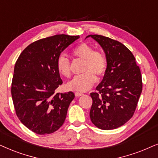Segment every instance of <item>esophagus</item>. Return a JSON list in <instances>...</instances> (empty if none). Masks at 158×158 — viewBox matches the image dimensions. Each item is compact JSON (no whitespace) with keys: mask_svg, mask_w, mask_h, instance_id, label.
Segmentation results:
<instances>
[{"mask_svg":"<svg viewBox=\"0 0 158 158\" xmlns=\"http://www.w3.org/2000/svg\"><path fill=\"white\" fill-rule=\"evenodd\" d=\"M75 95L77 96V97H80V96H82L83 95V93H81V92H75Z\"/></svg>","mask_w":158,"mask_h":158,"instance_id":"34e87169","label":"esophagus"}]
</instances>
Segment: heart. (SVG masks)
Returning <instances> with one entry per match:
<instances>
[{"label":"heart","instance_id":"1","mask_svg":"<svg viewBox=\"0 0 158 158\" xmlns=\"http://www.w3.org/2000/svg\"><path fill=\"white\" fill-rule=\"evenodd\" d=\"M72 55L74 57L85 60L82 72L67 84L69 89L76 92L89 90L96 81V77H102L107 71L108 60L106 55L98 50H94L92 45L86 43L79 44L73 48ZM56 69L63 77H71V66L68 58L60 55L56 60Z\"/></svg>","mask_w":158,"mask_h":158}]
</instances>
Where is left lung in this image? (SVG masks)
Wrapping results in <instances>:
<instances>
[{
    "mask_svg": "<svg viewBox=\"0 0 158 158\" xmlns=\"http://www.w3.org/2000/svg\"><path fill=\"white\" fill-rule=\"evenodd\" d=\"M104 50L108 67L103 79L90 93V119L96 127L110 130L125 124L134 115L142 91L140 69L132 52L120 42L90 35Z\"/></svg>",
    "mask_w": 158,
    "mask_h": 158,
    "instance_id": "obj_1",
    "label": "left lung"
}]
</instances>
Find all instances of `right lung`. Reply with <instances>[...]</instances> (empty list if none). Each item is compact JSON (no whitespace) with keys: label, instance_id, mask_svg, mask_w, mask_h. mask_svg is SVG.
<instances>
[{"label":"right lung","instance_id":"right-lung-1","mask_svg":"<svg viewBox=\"0 0 158 158\" xmlns=\"http://www.w3.org/2000/svg\"><path fill=\"white\" fill-rule=\"evenodd\" d=\"M79 36L56 35L34 42L22 52L14 66L11 96L16 114L37 134L56 131L64 124L74 98L72 92L55 93L62 85L56 60Z\"/></svg>","mask_w":158,"mask_h":158}]
</instances>
